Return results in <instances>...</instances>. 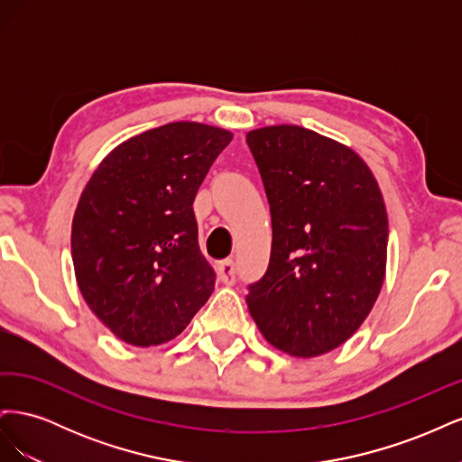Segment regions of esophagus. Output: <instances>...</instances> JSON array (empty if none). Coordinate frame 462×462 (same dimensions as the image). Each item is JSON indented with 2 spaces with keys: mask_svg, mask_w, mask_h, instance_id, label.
<instances>
[{
  "mask_svg": "<svg viewBox=\"0 0 462 462\" xmlns=\"http://www.w3.org/2000/svg\"><path fill=\"white\" fill-rule=\"evenodd\" d=\"M217 275L223 285H233L235 283V262L233 260H223L217 265Z\"/></svg>",
  "mask_w": 462,
  "mask_h": 462,
  "instance_id": "obj_1",
  "label": "esophagus"
}]
</instances>
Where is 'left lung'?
Instances as JSON below:
<instances>
[{
    "label": "left lung",
    "instance_id": "obj_1",
    "mask_svg": "<svg viewBox=\"0 0 462 462\" xmlns=\"http://www.w3.org/2000/svg\"><path fill=\"white\" fill-rule=\"evenodd\" d=\"M272 212L268 272L248 287L263 339L297 358L351 339L380 295L387 212L355 150L299 125L246 133Z\"/></svg>",
    "mask_w": 462,
    "mask_h": 462
}]
</instances>
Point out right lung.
<instances>
[{
  "label": "right lung",
  "instance_id": "right-lung-1",
  "mask_svg": "<svg viewBox=\"0 0 462 462\" xmlns=\"http://www.w3.org/2000/svg\"><path fill=\"white\" fill-rule=\"evenodd\" d=\"M233 133L175 121L121 143L75 209L71 254L82 299L121 341L175 339L209 299L192 202Z\"/></svg>",
  "mask_w": 462,
  "mask_h": 462
}]
</instances>
